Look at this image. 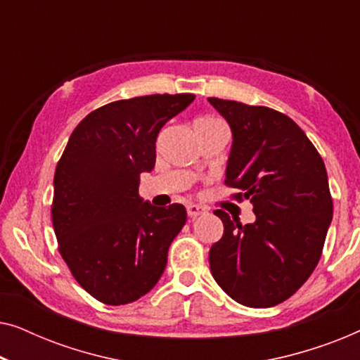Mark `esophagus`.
I'll list each match as a JSON object with an SVG mask.
<instances>
[{
    "mask_svg": "<svg viewBox=\"0 0 360 360\" xmlns=\"http://www.w3.org/2000/svg\"><path fill=\"white\" fill-rule=\"evenodd\" d=\"M186 213H188L190 218H196V216L206 213V210L200 205H188L186 206Z\"/></svg>",
    "mask_w": 360,
    "mask_h": 360,
    "instance_id": "esophagus-1",
    "label": "esophagus"
}]
</instances>
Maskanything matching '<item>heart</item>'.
Returning a JSON list of instances; mask_svg holds the SVG:
<instances>
[{
	"mask_svg": "<svg viewBox=\"0 0 360 360\" xmlns=\"http://www.w3.org/2000/svg\"><path fill=\"white\" fill-rule=\"evenodd\" d=\"M218 120H213V117H200V120L195 121V126H206V124H218Z\"/></svg>",
	"mask_w": 360,
	"mask_h": 360,
	"instance_id": "b5f03b06",
	"label": "heart"
}]
</instances>
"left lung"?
I'll return each instance as SVG.
<instances>
[{"mask_svg": "<svg viewBox=\"0 0 360 360\" xmlns=\"http://www.w3.org/2000/svg\"><path fill=\"white\" fill-rule=\"evenodd\" d=\"M229 122L233 147L224 184L233 198L254 205L255 221L214 214L223 238L210 249L213 278L231 298L252 308L285 302L321 257L333 219L324 162L297 122L267 106L208 98Z\"/></svg>", "mask_w": 360, "mask_h": 360, "instance_id": "left-lung-1", "label": "left lung"}]
</instances>
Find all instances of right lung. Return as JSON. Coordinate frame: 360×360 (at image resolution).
Returning <instances> with one entry per match:
<instances>
[{
    "label": "right lung",
    "instance_id": "obj_1",
    "mask_svg": "<svg viewBox=\"0 0 360 360\" xmlns=\"http://www.w3.org/2000/svg\"><path fill=\"white\" fill-rule=\"evenodd\" d=\"M193 100L164 93L108 103L67 142L53 175L52 224L62 259L98 302H136L164 274L186 210L144 203L137 190L142 172L155 165L160 129Z\"/></svg>",
    "mask_w": 360,
    "mask_h": 360
}]
</instances>
